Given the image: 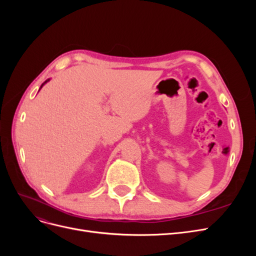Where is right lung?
<instances>
[{"label": "right lung", "instance_id": "obj_1", "mask_svg": "<svg viewBox=\"0 0 256 256\" xmlns=\"http://www.w3.org/2000/svg\"><path fill=\"white\" fill-rule=\"evenodd\" d=\"M48 81H49V80H48ZM44 83H47V81H44V83H42V86H40V88H42V85H44Z\"/></svg>", "mask_w": 256, "mask_h": 256}]
</instances>
